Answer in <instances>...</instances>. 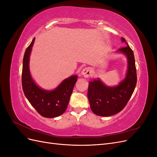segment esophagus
<instances>
[{
    "label": "esophagus",
    "mask_w": 157,
    "mask_h": 157,
    "mask_svg": "<svg viewBox=\"0 0 157 157\" xmlns=\"http://www.w3.org/2000/svg\"><path fill=\"white\" fill-rule=\"evenodd\" d=\"M81 73L84 77H89L92 74V69L91 67H86L82 69Z\"/></svg>",
    "instance_id": "34e87169"
}]
</instances>
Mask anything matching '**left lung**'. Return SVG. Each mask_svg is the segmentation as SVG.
I'll return each instance as SVG.
<instances>
[{"instance_id": "obj_1", "label": "left lung", "mask_w": 157, "mask_h": 157, "mask_svg": "<svg viewBox=\"0 0 157 157\" xmlns=\"http://www.w3.org/2000/svg\"><path fill=\"white\" fill-rule=\"evenodd\" d=\"M121 39L126 46L118 51L124 53L128 59V71L125 79L115 87H107L99 79L89 82L88 98L90 108L98 116H111L121 111L136 88L137 73L134 52L124 38Z\"/></svg>"}]
</instances>
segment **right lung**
I'll return each instance as SVG.
<instances>
[{
	"label": "right lung",
	"instance_id": "1",
	"mask_svg": "<svg viewBox=\"0 0 157 157\" xmlns=\"http://www.w3.org/2000/svg\"><path fill=\"white\" fill-rule=\"evenodd\" d=\"M35 39L27 47L23 56L21 75L23 92L32 106L41 116L46 118L58 117L67 108L77 76H71L64 80L52 91L44 90L38 86L31 78L29 67V56Z\"/></svg>",
	"mask_w": 157,
	"mask_h": 157
}]
</instances>
